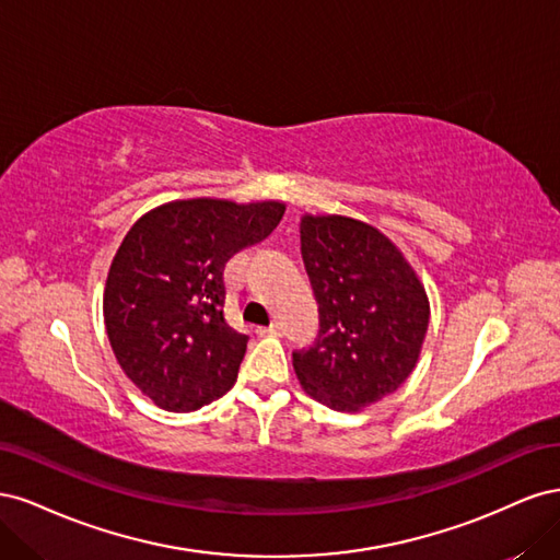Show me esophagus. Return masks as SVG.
<instances>
[{"instance_id": "1", "label": "esophagus", "mask_w": 560, "mask_h": 560, "mask_svg": "<svg viewBox=\"0 0 560 560\" xmlns=\"http://www.w3.org/2000/svg\"><path fill=\"white\" fill-rule=\"evenodd\" d=\"M257 334L259 336H280L282 334V325H280V322H273V325H270V327H259Z\"/></svg>"}]
</instances>
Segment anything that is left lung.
<instances>
[{
    "label": "left lung",
    "instance_id": "obj_1",
    "mask_svg": "<svg viewBox=\"0 0 560 560\" xmlns=\"http://www.w3.org/2000/svg\"><path fill=\"white\" fill-rule=\"evenodd\" d=\"M301 254L319 306L315 346L292 354L303 393L358 413L411 376L430 299L401 249L360 219L303 214Z\"/></svg>",
    "mask_w": 560,
    "mask_h": 560
}]
</instances>
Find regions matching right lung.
Here are the masks:
<instances>
[{"label": "right lung", "mask_w": 560, "mask_h": 560, "mask_svg": "<svg viewBox=\"0 0 560 560\" xmlns=\"http://www.w3.org/2000/svg\"><path fill=\"white\" fill-rule=\"evenodd\" d=\"M282 214L280 200H171L142 214L118 245L105 329L118 366L161 409L196 411L238 378L247 336L224 317V266Z\"/></svg>", "instance_id": "obj_1"}]
</instances>
